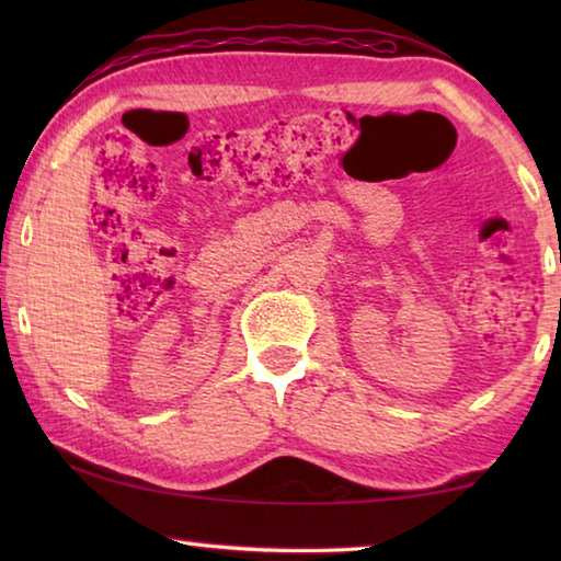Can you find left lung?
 <instances>
[{
    "mask_svg": "<svg viewBox=\"0 0 561 561\" xmlns=\"http://www.w3.org/2000/svg\"><path fill=\"white\" fill-rule=\"evenodd\" d=\"M559 262H561V254H559Z\"/></svg>",
    "mask_w": 561,
    "mask_h": 561,
    "instance_id": "8db88e82",
    "label": "left lung"
}]
</instances>
